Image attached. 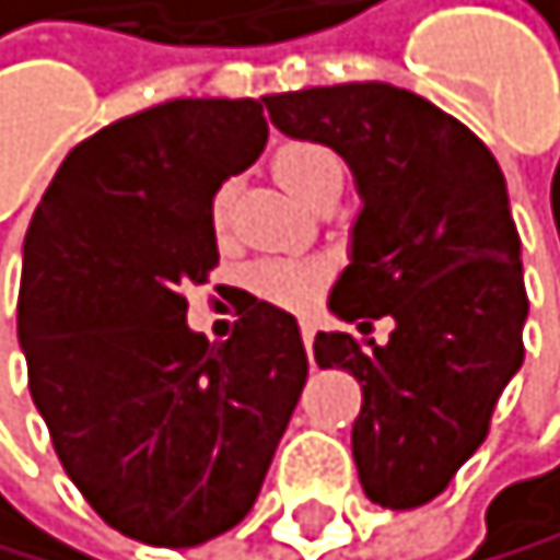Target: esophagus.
<instances>
[{
    "label": "esophagus",
    "mask_w": 560,
    "mask_h": 560,
    "mask_svg": "<svg viewBox=\"0 0 560 560\" xmlns=\"http://www.w3.org/2000/svg\"><path fill=\"white\" fill-rule=\"evenodd\" d=\"M300 335H303V346H306V352H310V346H314V335H317V324L310 320V317H303V320H300Z\"/></svg>",
    "instance_id": "34e87169"
}]
</instances>
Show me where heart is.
I'll return each mask as SVG.
<instances>
[{"label": "heart", "mask_w": 560, "mask_h": 560, "mask_svg": "<svg viewBox=\"0 0 560 560\" xmlns=\"http://www.w3.org/2000/svg\"><path fill=\"white\" fill-rule=\"evenodd\" d=\"M275 176L282 179L289 194L314 203L328 186H342V162L331 148L317 140H289L275 154ZM236 183L225 179L211 194V225L222 232L229 225ZM324 282V268L310 260H264L250 271V285L260 300L278 306H303Z\"/></svg>", "instance_id": "b5f03b06"}]
</instances>
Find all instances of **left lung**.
Returning a JSON list of instances; mask_svg holds the SVG:
<instances>
[{
    "label": "left lung",
    "instance_id": "1",
    "mask_svg": "<svg viewBox=\"0 0 560 560\" xmlns=\"http://www.w3.org/2000/svg\"><path fill=\"white\" fill-rule=\"evenodd\" d=\"M264 105L278 130L328 143L357 176L352 264L328 306L363 335L381 317L395 331L388 346L320 331L314 360L363 388L352 458L366 498L420 509L487 441L526 357L529 296L501 165L455 116L377 80L268 94Z\"/></svg>",
    "mask_w": 560,
    "mask_h": 560
}]
</instances>
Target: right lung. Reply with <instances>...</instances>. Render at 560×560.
<instances>
[{
	"label": "right lung",
	"instance_id": "right-lung-1",
	"mask_svg": "<svg viewBox=\"0 0 560 560\" xmlns=\"http://www.w3.org/2000/svg\"><path fill=\"white\" fill-rule=\"evenodd\" d=\"M264 143L254 97L133 112L66 154L24 240L31 398L84 501L151 547L243 523L306 384L285 310L250 296L225 342L186 324L218 264L211 194Z\"/></svg>",
	"mask_w": 560,
	"mask_h": 560
}]
</instances>
